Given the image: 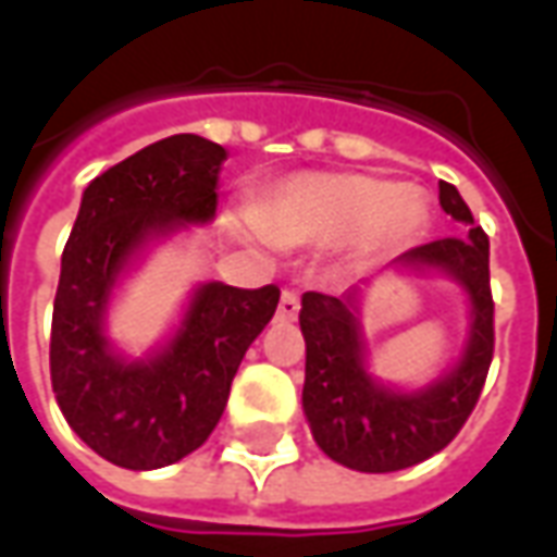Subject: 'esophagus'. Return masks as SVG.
I'll list each match as a JSON object with an SVG mask.
<instances>
[{"label":"esophagus","mask_w":557,"mask_h":557,"mask_svg":"<svg viewBox=\"0 0 557 557\" xmlns=\"http://www.w3.org/2000/svg\"><path fill=\"white\" fill-rule=\"evenodd\" d=\"M298 310H301V301H298V295L295 292H283L280 295V307H277V315L280 319H286V322H292L295 315H298Z\"/></svg>","instance_id":"obj_1"}]
</instances>
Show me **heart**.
I'll use <instances>...</instances> for the list:
<instances>
[{
    "label": "heart",
    "instance_id": "heart-1",
    "mask_svg": "<svg viewBox=\"0 0 557 557\" xmlns=\"http://www.w3.org/2000/svg\"><path fill=\"white\" fill-rule=\"evenodd\" d=\"M426 220L418 187H397L361 172H307L277 184L256 226L280 247H327L358 238L363 250H391L414 238Z\"/></svg>",
    "mask_w": 557,
    "mask_h": 557
}]
</instances>
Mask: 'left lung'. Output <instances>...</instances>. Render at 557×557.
<instances>
[{
  "label": "left lung",
  "mask_w": 557,
  "mask_h": 557,
  "mask_svg": "<svg viewBox=\"0 0 557 557\" xmlns=\"http://www.w3.org/2000/svg\"><path fill=\"white\" fill-rule=\"evenodd\" d=\"M444 214L466 230V238L420 244L397 256L394 271L444 274L456 280L468 298V339L459 361L426 387L403 391L370 373L358 304L361 286L346 295L304 292L301 334L307 343L304 367V414L315 444L334 462L367 474L411 468L444 450L474 411L490 373L492 327L490 238L474 226L466 199L454 184L438 182Z\"/></svg>",
  "instance_id": "obj_1"
}]
</instances>
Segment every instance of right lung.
Masks as SVG:
<instances>
[{
    "label": "right lung",
    "mask_w": 557,
    "mask_h": 557,
    "mask_svg": "<svg viewBox=\"0 0 557 557\" xmlns=\"http://www.w3.org/2000/svg\"><path fill=\"white\" fill-rule=\"evenodd\" d=\"M226 148L175 134L139 148L83 190L53 304L50 379L67 426L113 466L151 471L194 454L218 426L232 379L277 310L280 289L202 283L146 358L107 337L119 280L148 244L218 214Z\"/></svg>",
    "instance_id": "add662e5"
}]
</instances>
